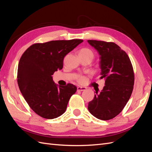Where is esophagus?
I'll return each instance as SVG.
<instances>
[{"mask_svg": "<svg viewBox=\"0 0 152 152\" xmlns=\"http://www.w3.org/2000/svg\"><path fill=\"white\" fill-rule=\"evenodd\" d=\"M86 88L84 87H80V86L77 87L78 91H86Z\"/></svg>", "mask_w": 152, "mask_h": 152, "instance_id": "34e87169", "label": "esophagus"}]
</instances>
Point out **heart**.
Segmentation results:
<instances>
[{
    "mask_svg": "<svg viewBox=\"0 0 152 152\" xmlns=\"http://www.w3.org/2000/svg\"><path fill=\"white\" fill-rule=\"evenodd\" d=\"M79 56H89L91 59H93L94 58V53L93 50L87 48H82L81 49H80V50L79 51ZM77 80L79 82H83L84 81V77L82 76H80L79 77V78H78Z\"/></svg>",
    "mask_w": 152,
    "mask_h": 152,
    "instance_id": "1",
    "label": "heart"
}]
</instances>
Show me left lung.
Listing matches in <instances>:
<instances>
[{"label": "left lung", "mask_w": 152, "mask_h": 152, "mask_svg": "<svg viewBox=\"0 0 152 152\" xmlns=\"http://www.w3.org/2000/svg\"><path fill=\"white\" fill-rule=\"evenodd\" d=\"M88 43L100 56V79L105 80L103 90L96 91L88 103L93 116L108 121L120 113L129 99L133 90L134 75L129 58L114 42L88 40Z\"/></svg>", "instance_id": "1"}]
</instances>
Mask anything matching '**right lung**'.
<instances>
[{
	"label": "right lung",
	"mask_w": 152,
	"mask_h": 152,
	"mask_svg": "<svg viewBox=\"0 0 152 152\" xmlns=\"http://www.w3.org/2000/svg\"><path fill=\"white\" fill-rule=\"evenodd\" d=\"M82 42L72 39L34 44L23 54L18 64V84L27 103L39 116L53 119L66 111L77 87L56 85L52 75L63 68L66 55Z\"/></svg>",
	"instance_id": "obj_1"
}]
</instances>
